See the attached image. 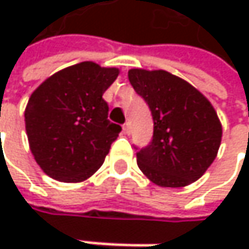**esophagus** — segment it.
<instances>
[{
	"label": "esophagus",
	"mask_w": 249,
	"mask_h": 249,
	"mask_svg": "<svg viewBox=\"0 0 249 249\" xmlns=\"http://www.w3.org/2000/svg\"><path fill=\"white\" fill-rule=\"evenodd\" d=\"M123 128H124V132L126 134V135H129V134H131V125H129V123H125Z\"/></svg>",
	"instance_id": "obj_1"
}]
</instances>
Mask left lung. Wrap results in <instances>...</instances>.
Listing matches in <instances>:
<instances>
[{
  "label": "left lung",
  "mask_w": 249,
  "mask_h": 249,
  "mask_svg": "<svg viewBox=\"0 0 249 249\" xmlns=\"http://www.w3.org/2000/svg\"><path fill=\"white\" fill-rule=\"evenodd\" d=\"M128 79L148 104L154 132L137 153L140 170L161 187H184L200 178L218 156L222 125L195 86L166 71L131 69Z\"/></svg>",
  "instance_id": "1"
}]
</instances>
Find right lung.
I'll return each instance as SVG.
<instances>
[{
	"label": "right lung",
	"mask_w": 249,
	"mask_h": 249,
	"mask_svg": "<svg viewBox=\"0 0 249 249\" xmlns=\"http://www.w3.org/2000/svg\"><path fill=\"white\" fill-rule=\"evenodd\" d=\"M120 75L117 68L82 62L47 77L25 107L30 150L54 180L79 183L104 163L121 126L108 120L104 92Z\"/></svg>",
	"instance_id": "obj_1"
}]
</instances>
